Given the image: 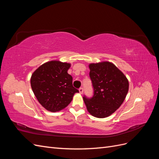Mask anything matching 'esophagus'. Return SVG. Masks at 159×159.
Returning a JSON list of instances; mask_svg holds the SVG:
<instances>
[{"instance_id":"esophagus-1","label":"esophagus","mask_w":159,"mask_h":159,"mask_svg":"<svg viewBox=\"0 0 159 159\" xmlns=\"http://www.w3.org/2000/svg\"><path fill=\"white\" fill-rule=\"evenodd\" d=\"M79 91H80V93L82 94L83 92H84V89H83L82 88H80L79 89Z\"/></svg>"}]
</instances>
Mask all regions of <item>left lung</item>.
Instances as JSON below:
<instances>
[{
	"instance_id": "left-lung-1",
	"label": "left lung",
	"mask_w": 159,
	"mask_h": 159,
	"mask_svg": "<svg viewBox=\"0 0 159 159\" xmlns=\"http://www.w3.org/2000/svg\"><path fill=\"white\" fill-rule=\"evenodd\" d=\"M89 68L94 93L90 99L83 98L86 107L93 117H109L123 103L129 91V81L109 61L89 64Z\"/></svg>"
}]
</instances>
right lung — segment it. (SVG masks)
Returning <instances> with one entry per match:
<instances>
[{"mask_svg":"<svg viewBox=\"0 0 159 159\" xmlns=\"http://www.w3.org/2000/svg\"><path fill=\"white\" fill-rule=\"evenodd\" d=\"M71 64L59 60L43 64L33 72L31 88L43 107L51 112L64 109L79 91L72 84V77L68 73Z\"/></svg>","mask_w":159,"mask_h":159,"instance_id":"obj_1","label":"right lung"}]
</instances>
